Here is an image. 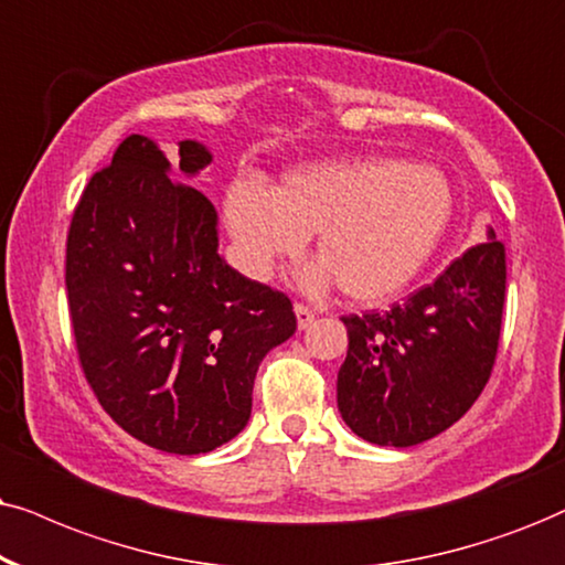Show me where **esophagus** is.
<instances>
[{"mask_svg": "<svg viewBox=\"0 0 565 565\" xmlns=\"http://www.w3.org/2000/svg\"><path fill=\"white\" fill-rule=\"evenodd\" d=\"M295 316H297L299 331H307V328L312 326V320H316V312H312L310 307H305V305H295Z\"/></svg>", "mask_w": 565, "mask_h": 565, "instance_id": "obj_1", "label": "esophagus"}]
</instances>
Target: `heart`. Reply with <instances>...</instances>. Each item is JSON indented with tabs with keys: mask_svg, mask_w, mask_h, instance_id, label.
Returning a JSON list of instances; mask_svg holds the SVG:
<instances>
[{
	"mask_svg": "<svg viewBox=\"0 0 565 565\" xmlns=\"http://www.w3.org/2000/svg\"><path fill=\"white\" fill-rule=\"evenodd\" d=\"M451 216L454 192L440 169L383 156L307 163L274 190L239 180L224 195L234 258L249 278L268 281L316 237L320 263L305 270V287L335 281L356 305L409 287Z\"/></svg>",
	"mask_w": 565,
	"mask_h": 565,
	"instance_id": "heart-1",
	"label": "heart"
}]
</instances>
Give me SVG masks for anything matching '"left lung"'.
Listing matches in <instances>:
<instances>
[{
	"mask_svg": "<svg viewBox=\"0 0 565 565\" xmlns=\"http://www.w3.org/2000/svg\"><path fill=\"white\" fill-rule=\"evenodd\" d=\"M505 302V247L488 242L388 312L341 318L349 349L335 402L375 446H417L448 430L482 394L495 365Z\"/></svg>",
	"mask_w": 565,
	"mask_h": 565,
	"instance_id": "1",
	"label": "left lung"
}]
</instances>
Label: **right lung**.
<instances>
[{
    "label": "right lung",
    "instance_id": "1",
    "mask_svg": "<svg viewBox=\"0 0 565 565\" xmlns=\"http://www.w3.org/2000/svg\"><path fill=\"white\" fill-rule=\"evenodd\" d=\"M213 161L180 140V171ZM130 135L90 177L67 234L70 318L104 412L146 446L195 456L245 430L263 356L297 331L287 295L218 255L216 209ZM182 180V177H180Z\"/></svg>",
    "mask_w": 565,
    "mask_h": 565
}]
</instances>
